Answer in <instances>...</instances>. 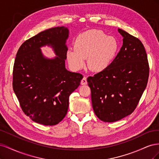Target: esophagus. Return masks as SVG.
Wrapping results in <instances>:
<instances>
[{"instance_id":"obj_1","label":"esophagus","mask_w":159,"mask_h":159,"mask_svg":"<svg viewBox=\"0 0 159 159\" xmlns=\"http://www.w3.org/2000/svg\"><path fill=\"white\" fill-rule=\"evenodd\" d=\"M87 84H88V82H87V78H86L85 77H84L83 79L81 80V85H86Z\"/></svg>"}]
</instances>
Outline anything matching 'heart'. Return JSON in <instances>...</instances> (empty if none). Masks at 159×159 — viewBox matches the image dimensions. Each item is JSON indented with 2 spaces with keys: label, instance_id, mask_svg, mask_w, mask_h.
Masks as SVG:
<instances>
[{
  "label": "heart",
  "instance_id": "heart-1",
  "mask_svg": "<svg viewBox=\"0 0 159 159\" xmlns=\"http://www.w3.org/2000/svg\"><path fill=\"white\" fill-rule=\"evenodd\" d=\"M74 46V49L67 50L66 56L70 67L74 71L82 69L87 58L91 70L101 72L107 70L119 49L116 38L99 30H89L80 34L75 38Z\"/></svg>",
  "mask_w": 159,
  "mask_h": 159
}]
</instances>
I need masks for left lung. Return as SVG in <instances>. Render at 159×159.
<instances>
[{"instance_id": "left-lung-1", "label": "left lung", "mask_w": 159, "mask_h": 159, "mask_svg": "<svg viewBox=\"0 0 159 159\" xmlns=\"http://www.w3.org/2000/svg\"><path fill=\"white\" fill-rule=\"evenodd\" d=\"M123 46L109 68L87 81L94 113L104 122L131 114L145 91L149 75L147 55L138 38L118 28Z\"/></svg>"}]
</instances>
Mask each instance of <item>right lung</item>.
I'll list each match as a JSON object with an SVG mask.
<instances>
[{"label": "right lung", "mask_w": 159, "mask_h": 159, "mask_svg": "<svg viewBox=\"0 0 159 159\" xmlns=\"http://www.w3.org/2000/svg\"><path fill=\"white\" fill-rule=\"evenodd\" d=\"M69 30L52 28L25 41L18 49L13 68L12 86L20 107L33 121L55 125L68 112L69 97L83 75L65 66ZM52 47L56 57H46L41 50Z\"/></svg>", "instance_id": "right-lung-1"}]
</instances>
